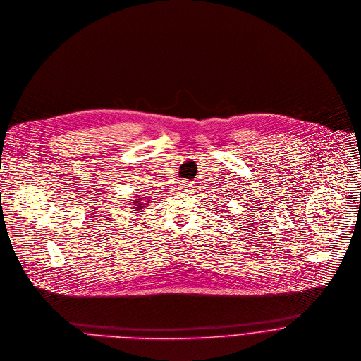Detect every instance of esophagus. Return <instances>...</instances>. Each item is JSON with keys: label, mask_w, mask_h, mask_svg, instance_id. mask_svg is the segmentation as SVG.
Instances as JSON below:
<instances>
[{"label": "esophagus", "mask_w": 361, "mask_h": 361, "mask_svg": "<svg viewBox=\"0 0 361 361\" xmlns=\"http://www.w3.org/2000/svg\"><path fill=\"white\" fill-rule=\"evenodd\" d=\"M179 190H182V192H190L192 190V183H189V182H182L180 185H179Z\"/></svg>", "instance_id": "obj_1"}]
</instances>
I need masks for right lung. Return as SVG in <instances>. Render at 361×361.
<instances>
[{
	"mask_svg": "<svg viewBox=\"0 0 361 361\" xmlns=\"http://www.w3.org/2000/svg\"><path fill=\"white\" fill-rule=\"evenodd\" d=\"M131 202V206H133V212L134 213H141V212H144V209L148 206L147 204V202H149V197L148 196H145V197H142V196H135V197H133V199H130Z\"/></svg>",
	"mask_w": 361,
	"mask_h": 361,
	"instance_id": "1",
	"label": "right lung"
}]
</instances>
